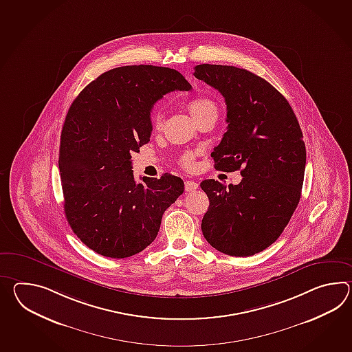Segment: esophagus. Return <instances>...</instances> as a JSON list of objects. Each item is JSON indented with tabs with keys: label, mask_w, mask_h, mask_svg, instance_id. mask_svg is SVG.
I'll return each mask as SVG.
<instances>
[{
	"label": "esophagus",
	"mask_w": 352,
	"mask_h": 352,
	"mask_svg": "<svg viewBox=\"0 0 352 352\" xmlns=\"http://www.w3.org/2000/svg\"><path fill=\"white\" fill-rule=\"evenodd\" d=\"M184 188L187 192H195L198 189V183L195 180H186L184 182Z\"/></svg>",
	"instance_id": "obj_1"
}]
</instances>
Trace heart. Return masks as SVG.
<instances>
[{
  "label": "heart",
  "mask_w": 352,
  "mask_h": 352,
  "mask_svg": "<svg viewBox=\"0 0 352 352\" xmlns=\"http://www.w3.org/2000/svg\"><path fill=\"white\" fill-rule=\"evenodd\" d=\"M187 109L190 115L193 116L195 121H198L199 118H204V115L210 113L212 111H217L216 107V103L214 101H212L210 97L207 96H195L193 98L188 100L187 101ZM164 113L157 109L153 116H151V126H153V130L154 131H162L163 127H164ZM180 164L183 165L184 168H192L193 163H195V157L193 154L190 153H186L180 157L179 160Z\"/></svg>",
  "instance_id": "heart-1"
}]
</instances>
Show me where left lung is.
Returning a JSON list of instances; mask_svg holds the SVG:
<instances>
[{
	"mask_svg": "<svg viewBox=\"0 0 352 352\" xmlns=\"http://www.w3.org/2000/svg\"><path fill=\"white\" fill-rule=\"evenodd\" d=\"M195 78L225 97L227 131L211 155L222 172L241 169L228 188L206 179L210 199L204 239L230 256H251L276 241L297 208L305 179V145L285 97L265 79L232 65H195Z\"/></svg>",
	"mask_w": 352,
	"mask_h": 352,
	"instance_id": "8db88e82",
	"label": "left lung"
}]
</instances>
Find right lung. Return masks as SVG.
<instances>
[{"label": "right lung", "mask_w": 352, "mask_h": 352, "mask_svg": "<svg viewBox=\"0 0 352 352\" xmlns=\"http://www.w3.org/2000/svg\"><path fill=\"white\" fill-rule=\"evenodd\" d=\"M190 89L175 69L126 65L101 74L72 103L59 150L64 212L97 254L124 258L148 248L165 210L183 193V180L168 173L136 183L131 153L150 141L153 104Z\"/></svg>", "instance_id": "obj_1"}]
</instances>
